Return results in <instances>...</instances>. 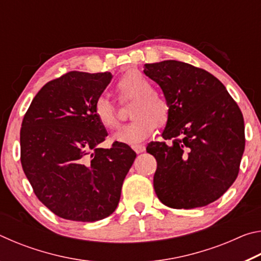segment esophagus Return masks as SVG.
<instances>
[{
  "mask_svg": "<svg viewBox=\"0 0 261 261\" xmlns=\"http://www.w3.org/2000/svg\"><path fill=\"white\" fill-rule=\"evenodd\" d=\"M132 148L135 149V152L136 153H143L144 151H145V146L144 145H141V144H138V145H134V146H132Z\"/></svg>",
  "mask_w": 261,
  "mask_h": 261,
  "instance_id": "esophagus-1",
  "label": "esophagus"
}]
</instances>
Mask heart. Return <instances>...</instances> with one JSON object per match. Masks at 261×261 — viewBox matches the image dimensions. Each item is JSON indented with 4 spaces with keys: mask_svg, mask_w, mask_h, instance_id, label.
I'll use <instances>...</instances> for the list:
<instances>
[{
    "mask_svg": "<svg viewBox=\"0 0 261 261\" xmlns=\"http://www.w3.org/2000/svg\"><path fill=\"white\" fill-rule=\"evenodd\" d=\"M117 91L121 99H134L130 108V116L134 120L113 136L114 141L127 145L141 143L153 134L156 124L162 125L167 122L169 116L168 102L154 92L151 81L138 70H130L123 74L117 83ZM94 113L107 129L118 126L116 109L105 96L95 100Z\"/></svg>",
    "mask_w": 261,
    "mask_h": 261,
    "instance_id": "obj_1",
    "label": "heart"
}]
</instances>
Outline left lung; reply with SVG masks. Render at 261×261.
<instances>
[{"label":"left lung","instance_id":"obj_1","mask_svg":"<svg viewBox=\"0 0 261 261\" xmlns=\"http://www.w3.org/2000/svg\"><path fill=\"white\" fill-rule=\"evenodd\" d=\"M144 73L161 87L169 106L162 138L147 153L158 167L153 185L171 208L191 210L222 196L240 171L245 147L244 120L218 78L179 61L145 64Z\"/></svg>","mask_w":261,"mask_h":261}]
</instances>
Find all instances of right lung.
Here are the masks:
<instances>
[{"label":"right lung","mask_w":261,"mask_h":261,"mask_svg":"<svg viewBox=\"0 0 261 261\" xmlns=\"http://www.w3.org/2000/svg\"><path fill=\"white\" fill-rule=\"evenodd\" d=\"M110 72L71 71L47 83L20 129L21 167L38 199L60 218L94 222L113 214L137 156L129 145H99L108 136L94 113Z\"/></svg>","instance_id":"add662e5"}]
</instances>
